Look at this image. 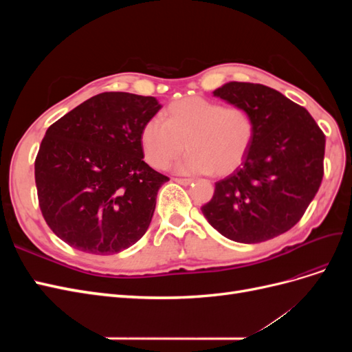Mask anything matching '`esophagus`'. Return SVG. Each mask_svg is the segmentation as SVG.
Segmentation results:
<instances>
[{"mask_svg":"<svg viewBox=\"0 0 352 352\" xmlns=\"http://www.w3.org/2000/svg\"><path fill=\"white\" fill-rule=\"evenodd\" d=\"M175 182H177V184H180V185H189V184H192V179H182V177H175L173 179Z\"/></svg>","mask_w":352,"mask_h":352,"instance_id":"34e87169","label":"esophagus"}]
</instances>
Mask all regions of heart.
<instances>
[{"label":"heart","mask_w":352,"mask_h":352,"mask_svg":"<svg viewBox=\"0 0 352 352\" xmlns=\"http://www.w3.org/2000/svg\"><path fill=\"white\" fill-rule=\"evenodd\" d=\"M252 114L243 107L225 105L202 97L170 104L167 119L154 116L141 131L145 160L155 168H166L190 151L177 170L182 173L225 176L236 170L254 140Z\"/></svg>","instance_id":"1"}]
</instances>
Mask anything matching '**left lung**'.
<instances>
[{
  "instance_id": "8db88e82",
  "label": "left lung",
  "mask_w": 352,
  "mask_h": 352,
  "mask_svg": "<svg viewBox=\"0 0 352 352\" xmlns=\"http://www.w3.org/2000/svg\"><path fill=\"white\" fill-rule=\"evenodd\" d=\"M212 95L247 109L255 132L242 166L216 182L202 214L232 241L279 236L300 221L320 188L324 133L304 107L264 85L228 82Z\"/></svg>"
}]
</instances>
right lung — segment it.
I'll return each mask as SVG.
<instances>
[{
  "mask_svg": "<svg viewBox=\"0 0 352 352\" xmlns=\"http://www.w3.org/2000/svg\"><path fill=\"white\" fill-rule=\"evenodd\" d=\"M162 109L154 97L102 92L48 127L35 160L39 207L70 247L110 255L150 226L168 177L144 162L142 126Z\"/></svg>",
  "mask_w": 352,
  "mask_h": 352,
  "instance_id": "right-lung-1",
  "label": "right lung"
}]
</instances>
